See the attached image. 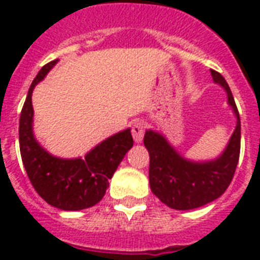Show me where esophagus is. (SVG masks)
Returning <instances> with one entry per match:
<instances>
[{"instance_id": "obj_1", "label": "esophagus", "mask_w": 260, "mask_h": 260, "mask_svg": "<svg viewBox=\"0 0 260 260\" xmlns=\"http://www.w3.org/2000/svg\"><path fill=\"white\" fill-rule=\"evenodd\" d=\"M145 128H146V124L143 121H141V119H138V121H135L132 124L131 132H132V136H134L135 142H142L143 136H145Z\"/></svg>"}]
</instances>
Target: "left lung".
<instances>
[{"mask_svg":"<svg viewBox=\"0 0 260 260\" xmlns=\"http://www.w3.org/2000/svg\"><path fill=\"white\" fill-rule=\"evenodd\" d=\"M213 80L223 86L230 106L237 115V126L227 149L214 161L192 163L181 157L163 136L147 131L143 143L150 156V189L164 205L177 210L205 206L223 195L233 181L241 149V121L229 83L217 71H210Z\"/></svg>","mask_w":260,"mask_h":260,"instance_id":"left-lung-1","label":"left lung"}]
</instances>
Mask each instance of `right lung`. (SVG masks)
Wrapping results in <instances>:
<instances>
[{
	"mask_svg": "<svg viewBox=\"0 0 260 260\" xmlns=\"http://www.w3.org/2000/svg\"><path fill=\"white\" fill-rule=\"evenodd\" d=\"M57 62L43 67L33 80L19 119V147L22 161L35 191L48 205L61 210H82L102 201L118 164L134 145L131 129L122 131L97 145L85 158L54 157L35 139L31 132V91Z\"/></svg>",
	"mask_w": 260,
	"mask_h": 260,
	"instance_id": "right-lung-1",
	"label": "right lung"
}]
</instances>
